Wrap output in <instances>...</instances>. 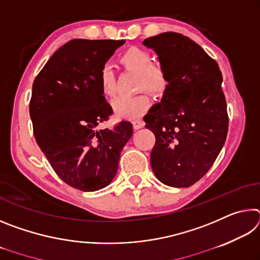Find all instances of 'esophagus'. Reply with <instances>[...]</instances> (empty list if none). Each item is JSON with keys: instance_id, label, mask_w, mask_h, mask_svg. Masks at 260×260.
<instances>
[{"instance_id": "esophagus-1", "label": "esophagus", "mask_w": 260, "mask_h": 260, "mask_svg": "<svg viewBox=\"0 0 260 260\" xmlns=\"http://www.w3.org/2000/svg\"><path fill=\"white\" fill-rule=\"evenodd\" d=\"M133 124H134V129H140V128H142V127L144 126L143 120H141V119L134 120Z\"/></svg>"}]
</instances>
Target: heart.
Segmentation results:
<instances>
[{
  "label": "heart",
  "instance_id": "1",
  "mask_svg": "<svg viewBox=\"0 0 260 260\" xmlns=\"http://www.w3.org/2000/svg\"><path fill=\"white\" fill-rule=\"evenodd\" d=\"M151 54L146 49L132 47L120 56V61L125 68L139 74V88H146L151 93H161L169 82L166 69L159 63H153ZM99 82L101 91L107 98L116 95V79L111 68L104 65L101 69ZM150 107V99L146 94L133 98H119L113 101L112 108L116 114L120 117L138 119L142 117Z\"/></svg>",
  "mask_w": 260,
  "mask_h": 260
}]
</instances>
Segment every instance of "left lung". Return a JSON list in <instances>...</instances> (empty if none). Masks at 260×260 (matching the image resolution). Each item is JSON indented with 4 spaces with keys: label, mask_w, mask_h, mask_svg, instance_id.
I'll list each match as a JSON object with an SVG mask.
<instances>
[{
    "label": "left lung",
    "mask_w": 260,
    "mask_h": 260,
    "mask_svg": "<svg viewBox=\"0 0 260 260\" xmlns=\"http://www.w3.org/2000/svg\"><path fill=\"white\" fill-rule=\"evenodd\" d=\"M169 82L144 117L156 136L150 160L166 186L189 187L204 177L225 144L228 114L217 61L195 41L174 32L148 38Z\"/></svg>",
    "instance_id": "left-lung-1"
}]
</instances>
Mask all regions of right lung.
<instances>
[{
  "label": "right lung",
  "instance_id": "1",
  "mask_svg": "<svg viewBox=\"0 0 260 260\" xmlns=\"http://www.w3.org/2000/svg\"><path fill=\"white\" fill-rule=\"evenodd\" d=\"M124 43L74 39L50 57L33 82L35 140L57 175L79 190L96 191L112 181L133 134L129 121L98 129L112 114L101 91V69Z\"/></svg>",
  "mask_w": 260,
  "mask_h": 260
}]
</instances>
